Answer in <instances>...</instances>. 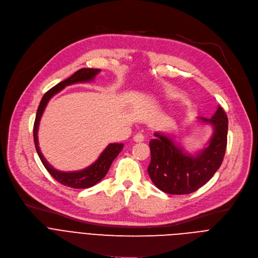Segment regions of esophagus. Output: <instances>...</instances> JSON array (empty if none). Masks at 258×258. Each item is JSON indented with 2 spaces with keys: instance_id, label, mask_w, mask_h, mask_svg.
Masks as SVG:
<instances>
[{
  "instance_id": "34e87169",
  "label": "esophagus",
  "mask_w": 258,
  "mask_h": 258,
  "mask_svg": "<svg viewBox=\"0 0 258 258\" xmlns=\"http://www.w3.org/2000/svg\"><path fill=\"white\" fill-rule=\"evenodd\" d=\"M133 139H134L135 142H142V141L145 140V136L142 135V134H140V133H137V134L134 135Z\"/></svg>"
}]
</instances>
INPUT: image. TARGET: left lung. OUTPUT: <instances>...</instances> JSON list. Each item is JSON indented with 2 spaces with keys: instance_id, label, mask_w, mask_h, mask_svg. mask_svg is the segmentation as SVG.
<instances>
[{
  "instance_id": "left-lung-1",
  "label": "left lung",
  "mask_w": 258,
  "mask_h": 258,
  "mask_svg": "<svg viewBox=\"0 0 258 258\" xmlns=\"http://www.w3.org/2000/svg\"><path fill=\"white\" fill-rule=\"evenodd\" d=\"M210 124L213 134L208 146L192 156L184 153L168 135L155 133L150 141L151 163L149 175L154 184L164 192L186 195L207 183L220 167L226 150L227 117L221 106L210 119L200 118Z\"/></svg>"
}]
</instances>
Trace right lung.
<instances>
[{
  "label": "right lung",
  "mask_w": 258,
  "mask_h": 258,
  "mask_svg": "<svg viewBox=\"0 0 258 258\" xmlns=\"http://www.w3.org/2000/svg\"><path fill=\"white\" fill-rule=\"evenodd\" d=\"M99 72L100 70L98 69H81L77 71L73 76L68 78L67 80L55 85L53 88H51L49 91H47L44 94L36 114V120L34 124V141H35L37 153L43 165L45 166L48 172L53 176V178L58 181L59 183L73 188H88L95 185L97 182H99L106 175L112 161L118 157V155L123 150V147H124L123 144H109L105 148V150L101 153L99 158L87 168L79 170V171H73V172H63V171H59L53 168L42 155L39 148V141H38L39 124L42 118V114L45 110V107L49 102V100L51 99V97H53L56 93L61 91L69 85L93 81L95 76Z\"/></svg>",
  "instance_id": "right-lung-1"
}]
</instances>
